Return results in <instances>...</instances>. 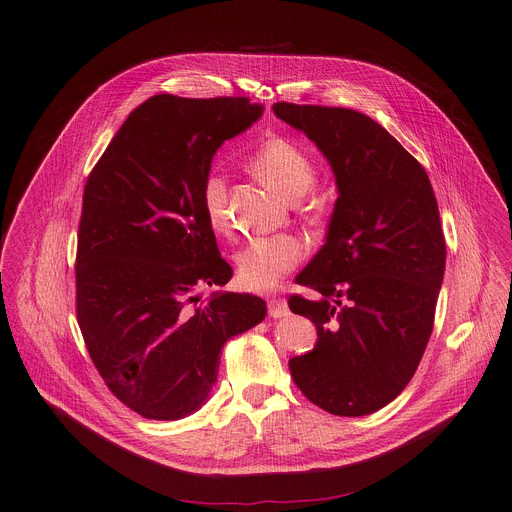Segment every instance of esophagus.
I'll return each instance as SVG.
<instances>
[{
    "instance_id": "obj_1",
    "label": "esophagus",
    "mask_w": 512,
    "mask_h": 512,
    "mask_svg": "<svg viewBox=\"0 0 512 512\" xmlns=\"http://www.w3.org/2000/svg\"><path fill=\"white\" fill-rule=\"evenodd\" d=\"M267 308H269V316L273 318H283L289 314V308H287V302L283 298H271L267 300Z\"/></svg>"
}]
</instances>
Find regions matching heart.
Returning <instances> with one entry per match:
<instances>
[{
    "label": "heart",
    "mask_w": 512,
    "mask_h": 512,
    "mask_svg": "<svg viewBox=\"0 0 512 512\" xmlns=\"http://www.w3.org/2000/svg\"><path fill=\"white\" fill-rule=\"evenodd\" d=\"M249 164L257 176L269 182L289 202H298L302 196H306L318 178L314 158L300 143L283 135L263 139ZM200 200L208 225L216 233H229V182L221 172L210 170L204 176ZM310 212L316 216L322 214V204L312 200ZM304 257L306 245L296 235L283 233L273 237H257L237 257L239 279L249 289H271L281 283L291 269H296Z\"/></svg>",
    "instance_id": "b5f03b06"
}]
</instances>
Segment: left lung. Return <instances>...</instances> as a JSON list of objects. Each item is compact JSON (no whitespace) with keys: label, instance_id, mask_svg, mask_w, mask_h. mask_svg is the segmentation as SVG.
I'll use <instances>...</instances> for the list:
<instances>
[{"label":"left lung","instance_id":"obj_1","mask_svg":"<svg viewBox=\"0 0 512 512\" xmlns=\"http://www.w3.org/2000/svg\"><path fill=\"white\" fill-rule=\"evenodd\" d=\"M273 111L318 145L338 184L326 243L296 277L318 300H287L318 342L289 373L320 409L369 415L407 387L433 330L446 269L437 200L425 168L364 113L285 101Z\"/></svg>","mask_w":512,"mask_h":512}]
</instances>
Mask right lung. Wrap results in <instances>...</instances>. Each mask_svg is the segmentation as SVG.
<instances>
[{"label": "right lung", "instance_id": "obj_1", "mask_svg": "<svg viewBox=\"0 0 512 512\" xmlns=\"http://www.w3.org/2000/svg\"><path fill=\"white\" fill-rule=\"evenodd\" d=\"M261 111L247 97L156 95L129 113L87 178L77 320L109 391L145 419L196 411L223 344L267 314L249 294L192 296L233 277L200 188L216 150Z\"/></svg>", "mask_w": 512, "mask_h": 512}]
</instances>
